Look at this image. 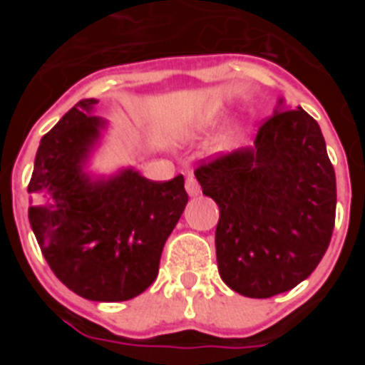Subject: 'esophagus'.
Returning <instances> with one entry per match:
<instances>
[{"label":"esophagus","mask_w":365,"mask_h":365,"mask_svg":"<svg viewBox=\"0 0 365 365\" xmlns=\"http://www.w3.org/2000/svg\"><path fill=\"white\" fill-rule=\"evenodd\" d=\"M186 192H188L190 197H195V195H199V192H201V186H199L197 179L193 175H188L186 177Z\"/></svg>","instance_id":"obj_1"}]
</instances>
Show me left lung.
Instances as JSON below:
<instances>
[{
  "label": "left lung",
  "mask_w": 365,
  "mask_h": 365,
  "mask_svg": "<svg viewBox=\"0 0 365 365\" xmlns=\"http://www.w3.org/2000/svg\"><path fill=\"white\" fill-rule=\"evenodd\" d=\"M202 193L219 206V276L247 298H270L309 278L334 228L336 177L320 125L283 100L252 148L201 160Z\"/></svg>",
  "instance_id": "8db88e82"
}]
</instances>
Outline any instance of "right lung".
<instances>
[{
	"instance_id": "right-lung-1",
	"label": "right lung",
	"mask_w": 365,
	"mask_h": 365,
	"mask_svg": "<svg viewBox=\"0 0 365 365\" xmlns=\"http://www.w3.org/2000/svg\"><path fill=\"white\" fill-rule=\"evenodd\" d=\"M80 100L41 138L29 182V221L60 282L93 302H125L159 274L188 193L185 177L150 180L128 168L91 180L83 163L106 122Z\"/></svg>"
}]
</instances>
